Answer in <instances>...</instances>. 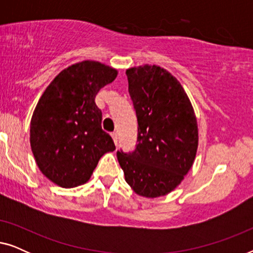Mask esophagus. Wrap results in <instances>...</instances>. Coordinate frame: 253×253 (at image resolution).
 I'll list each match as a JSON object with an SVG mask.
<instances>
[{
	"mask_svg": "<svg viewBox=\"0 0 253 253\" xmlns=\"http://www.w3.org/2000/svg\"><path fill=\"white\" fill-rule=\"evenodd\" d=\"M112 137H113V140L115 145L117 146V144H119V138H117V133L116 132H112Z\"/></svg>",
	"mask_w": 253,
	"mask_h": 253,
	"instance_id": "34e87169",
	"label": "esophagus"
}]
</instances>
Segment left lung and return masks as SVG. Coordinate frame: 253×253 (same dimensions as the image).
<instances>
[{"label":"left lung","instance_id":"8db88e82","mask_svg":"<svg viewBox=\"0 0 253 253\" xmlns=\"http://www.w3.org/2000/svg\"><path fill=\"white\" fill-rule=\"evenodd\" d=\"M138 121L136 150L117 152L124 177L137 195L157 198L181 184L198 148L195 110L181 83L158 65L126 70Z\"/></svg>","mask_w":253,"mask_h":253}]
</instances>
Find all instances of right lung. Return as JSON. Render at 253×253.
I'll return each mask as SVG.
<instances>
[{
  "instance_id": "obj_1",
  "label": "right lung",
  "mask_w": 253,
  "mask_h": 253,
  "mask_svg": "<svg viewBox=\"0 0 253 253\" xmlns=\"http://www.w3.org/2000/svg\"><path fill=\"white\" fill-rule=\"evenodd\" d=\"M116 76V69L100 62L75 63L51 81L37 103L31 148L40 171L61 188L84 184L100 158L115 150L94 100Z\"/></svg>"
}]
</instances>
